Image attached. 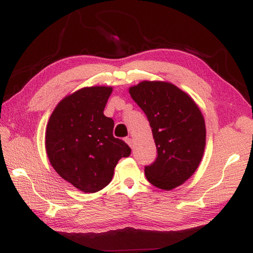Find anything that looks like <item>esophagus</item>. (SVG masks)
I'll use <instances>...</instances> for the list:
<instances>
[{"mask_svg":"<svg viewBox=\"0 0 253 253\" xmlns=\"http://www.w3.org/2000/svg\"><path fill=\"white\" fill-rule=\"evenodd\" d=\"M125 141L128 143V146H129V147H132V143H133L132 138H130V137H127V138L125 139Z\"/></svg>","mask_w":253,"mask_h":253,"instance_id":"obj_1","label":"esophagus"}]
</instances>
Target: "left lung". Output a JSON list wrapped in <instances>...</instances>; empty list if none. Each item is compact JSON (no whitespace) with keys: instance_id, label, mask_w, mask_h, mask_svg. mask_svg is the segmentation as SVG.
I'll return each instance as SVG.
<instances>
[{"instance_id":"obj_1","label":"left lung","mask_w":253,"mask_h":253,"mask_svg":"<svg viewBox=\"0 0 253 253\" xmlns=\"http://www.w3.org/2000/svg\"><path fill=\"white\" fill-rule=\"evenodd\" d=\"M147 115L158 157L144 168L149 182L163 190L180 186L198 169L206 147V124L189 95L164 82H142L129 89Z\"/></svg>"}]
</instances>
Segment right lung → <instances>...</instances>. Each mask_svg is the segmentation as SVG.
I'll return each mask as SVG.
<instances>
[{"label":"right lung","instance_id":"obj_1","mask_svg":"<svg viewBox=\"0 0 253 253\" xmlns=\"http://www.w3.org/2000/svg\"><path fill=\"white\" fill-rule=\"evenodd\" d=\"M112 87H87L64 98L50 116L45 149L53 169L77 189L93 193L110 184L128 144L113 136L114 121L103 114Z\"/></svg>","mask_w":253,"mask_h":253}]
</instances>
